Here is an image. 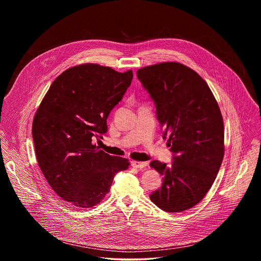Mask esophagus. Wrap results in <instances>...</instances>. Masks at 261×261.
I'll use <instances>...</instances> for the list:
<instances>
[{"label":"esophagus","mask_w":261,"mask_h":261,"mask_svg":"<svg viewBox=\"0 0 261 261\" xmlns=\"http://www.w3.org/2000/svg\"><path fill=\"white\" fill-rule=\"evenodd\" d=\"M131 165L135 168H144L148 165V162H137V161H133L131 162Z\"/></svg>","instance_id":"esophagus-1"}]
</instances>
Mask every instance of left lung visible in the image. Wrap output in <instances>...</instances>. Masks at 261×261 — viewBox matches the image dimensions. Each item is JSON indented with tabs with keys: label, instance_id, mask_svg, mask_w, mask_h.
<instances>
[{
	"label": "left lung",
	"instance_id": "8db88e82",
	"mask_svg": "<svg viewBox=\"0 0 261 261\" xmlns=\"http://www.w3.org/2000/svg\"><path fill=\"white\" fill-rule=\"evenodd\" d=\"M149 94L173 153L170 165L152 161L163 176L149 199L167 212L187 211L204 198L224 156V124L218 103L206 82L179 62H162L137 71Z\"/></svg>",
	"mask_w": 261,
	"mask_h": 261
}]
</instances>
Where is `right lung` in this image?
I'll use <instances>...</instances> for the list:
<instances>
[{
	"label": "right lung",
	"mask_w": 261,
	"mask_h": 261,
	"mask_svg": "<svg viewBox=\"0 0 261 261\" xmlns=\"http://www.w3.org/2000/svg\"><path fill=\"white\" fill-rule=\"evenodd\" d=\"M133 79L96 63L68 68L51 83L35 113L32 136L38 164L51 189L71 206L89 208L110 192L127 159L94 142L108 132L107 119Z\"/></svg>",
	"instance_id": "add662e5"
}]
</instances>
